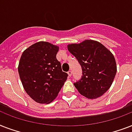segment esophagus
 <instances>
[{
    "label": "esophagus",
    "mask_w": 132,
    "mask_h": 132,
    "mask_svg": "<svg viewBox=\"0 0 132 132\" xmlns=\"http://www.w3.org/2000/svg\"><path fill=\"white\" fill-rule=\"evenodd\" d=\"M68 75L69 77H71V75H72V71H71V70H69L68 72Z\"/></svg>",
    "instance_id": "obj_1"
}]
</instances>
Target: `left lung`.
<instances>
[{"label":"left lung","mask_w":132,"mask_h":132,"mask_svg":"<svg viewBox=\"0 0 132 132\" xmlns=\"http://www.w3.org/2000/svg\"><path fill=\"white\" fill-rule=\"evenodd\" d=\"M67 47L82 68L81 78L74 83L75 88L88 98L102 96L110 88L117 73L113 54L101 43L92 40L68 44Z\"/></svg>","instance_id":"1"}]
</instances>
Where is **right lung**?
Masks as SVG:
<instances>
[{
	"label": "right lung",
	"mask_w": 132,
	"mask_h": 132,
	"mask_svg": "<svg viewBox=\"0 0 132 132\" xmlns=\"http://www.w3.org/2000/svg\"><path fill=\"white\" fill-rule=\"evenodd\" d=\"M59 46L48 42H36L24 50L18 73L29 96L39 103H50L57 97L67 79L56 55Z\"/></svg>",
	"instance_id": "add662e5"
}]
</instances>
